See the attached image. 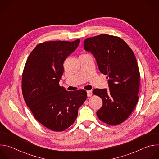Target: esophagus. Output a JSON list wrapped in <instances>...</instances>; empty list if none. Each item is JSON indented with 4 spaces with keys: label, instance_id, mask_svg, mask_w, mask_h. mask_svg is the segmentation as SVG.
<instances>
[{
    "label": "esophagus",
    "instance_id": "1",
    "mask_svg": "<svg viewBox=\"0 0 159 159\" xmlns=\"http://www.w3.org/2000/svg\"><path fill=\"white\" fill-rule=\"evenodd\" d=\"M87 94L88 97H90V96H92L93 93L91 90H88V91H87Z\"/></svg>",
    "mask_w": 159,
    "mask_h": 159
}]
</instances>
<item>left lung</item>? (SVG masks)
Listing matches in <instances>:
<instances>
[{"label":"left lung","mask_w":159,"mask_h":159,"mask_svg":"<svg viewBox=\"0 0 159 159\" xmlns=\"http://www.w3.org/2000/svg\"><path fill=\"white\" fill-rule=\"evenodd\" d=\"M84 47L108 79V90L95 89L93 92L102 100L97 116L108 125H119L129 116L139 100L140 72L134 53L122 39L108 34L86 38Z\"/></svg>","instance_id":"left-lung-1"}]
</instances>
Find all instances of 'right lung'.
Returning a JSON list of instances; mask_svg holds the SVG:
<instances>
[{
	"label": "right lung",
	"mask_w": 159,
	"mask_h": 159,
	"mask_svg": "<svg viewBox=\"0 0 159 159\" xmlns=\"http://www.w3.org/2000/svg\"><path fill=\"white\" fill-rule=\"evenodd\" d=\"M79 43V39L38 44L30 54L22 73V91L26 105L37 121L52 131L70 127L87 98L84 90L67 91L59 85L63 62Z\"/></svg>",
	"instance_id": "1"
}]
</instances>
